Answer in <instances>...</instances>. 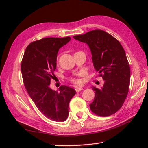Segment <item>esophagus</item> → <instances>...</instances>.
<instances>
[{
    "mask_svg": "<svg viewBox=\"0 0 148 148\" xmlns=\"http://www.w3.org/2000/svg\"><path fill=\"white\" fill-rule=\"evenodd\" d=\"M75 90H76V91L77 92H79L80 91H82V90H83V88H82V87H77V88H76L75 89Z\"/></svg>",
    "mask_w": 148,
    "mask_h": 148,
    "instance_id": "1",
    "label": "esophagus"
}]
</instances>
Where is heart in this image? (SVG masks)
Instances as JSON below:
<instances>
[{"instance_id": "obj_1", "label": "heart", "mask_w": 148, "mask_h": 148, "mask_svg": "<svg viewBox=\"0 0 148 148\" xmlns=\"http://www.w3.org/2000/svg\"><path fill=\"white\" fill-rule=\"evenodd\" d=\"M59 61V56H57V62H58ZM82 74H78V76H81ZM70 81H71L72 84H74L76 85V86H79V85L82 84V80L80 79L79 78L77 77H71V78L69 79Z\"/></svg>"}]
</instances>
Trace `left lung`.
Here are the masks:
<instances>
[{
	"instance_id": "obj_1",
	"label": "left lung",
	"mask_w": 148,
	"mask_h": 148,
	"mask_svg": "<svg viewBox=\"0 0 148 148\" xmlns=\"http://www.w3.org/2000/svg\"><path fill=\"white\" fill-rule=\"evenodd\" d=\"M73 38L88 45L94 68L104 80L102 89L92 87L95 98L90 109L99 116H111L121 108L129 89L131 71L123 47L102 30H93Z\"/></svg>"
}]
</instances>
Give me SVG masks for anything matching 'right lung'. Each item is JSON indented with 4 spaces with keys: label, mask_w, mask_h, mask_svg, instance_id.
<instances>
[{
    "label": "right lung",
    "mask_w": 148,
    "mask_h": 148,
    "mask_svg": "<svg viewBox=\"0 0 148 148\" xmlns=\"http://www.w3.org/2000/svg\"><path fill=\"white\" fill-rule=\"evenodd\" d=\"M64 38H44L31 42L25 51L21 64L23 83L32 101L44 116L55 121H64L69 116V106L76 91L61 86L59 91L49 87L55 77L57 55L59 48L71 40Z\"/></svg>",
    "instance_id": "obj_1"
}]
</instances>
